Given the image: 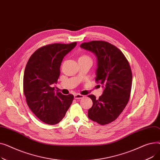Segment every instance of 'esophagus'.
Wrapping results in <instances>:
<instances>
[{
  "label": "esophagus",
  "mask_w": 160,
  "mask_h": 160,
  "mask_svg": "<svg viewBox=\"0 0 160 160\" xmlns=\"http://www.w3.org/2000/svg\"><path fill=\"white\" fill-rule=\"evenodd\" d=\"M83 97H84V96L81 95V94H79V93L74 95V98L75 99H81V98H83Z\"/></svg>",
  "instance_id": "esophagus-1"
}]
</instances>
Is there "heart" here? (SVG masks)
Segmentation results:
<instances>
[{"instance_id":"1","label":"heart","mask_w":160,"mask_h":160,"mask_svg":"<svg viewBox=\"0 0 160 160\" xmlns=\"http://www.w3.org/2000/svg\"><path fill=\"white\" fill-rule=\"evenodd\" d=\"M81 58H88V59H91L88 56H82Z\"/></svg>"}]
</instances>
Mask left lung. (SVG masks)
Listing matches in <instances>:
<instances>
[{"label": "left lung", "mask_w": 160, "mask_h": 160, "mask_svg": "<svg viewBox=\"0 0 160 160\" xmlns=\"http://www.w3.org/2000/svg\"><path fill=\"white\" fill-rule=\"evenodd\" d=\"M80 47L96 55L95 81L104 88L98 98L88 95L93 101L88 117L101 125L109 124L119 116L128 102L132 83L129 62L118 48L106 41H92L82 43Z\"/></svg>", "instance_id": "obj_1"}]
</instances>
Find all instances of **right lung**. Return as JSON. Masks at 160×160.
<instances>
[{
  "label": "right lung",
  "instance_id": "add662e5",
  "mask_svg": "<svg viewBox=\"0 0 160 160\" xmlns=\"http://www.w3.org/2000/svg\"><path fill=\"white\" fill-rule=\"evenodd\" d=\"M54 43L42 47L32 54L24 69L23 92L31 111L43 122L53 125L65 115L74 96L54 91L64 56L77 45Z\"/></svg>",
  "mask_w": 160,
  "mask_h": 160
}]
</instances>
